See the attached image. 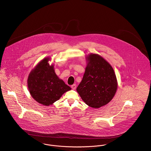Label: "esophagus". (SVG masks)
I'll return each mask as SVG.
<instances>
[{
	"instance_id": "obj_1",
	"label": "esophagus",
	"mask_w": 151,
	"mask_h": 151,
	"mask_svg": "<svg viewBox=\"0 0 151 151\" xmlns=\"http://www.w3.org/2000/svg\"><path fill=\"white\" fill-rule=\"evenodd\" d=\"M76 85L75 84H73V85L71 86V88L73 89V90H75L76 89Z\"/></svg>"
}]
</instances>
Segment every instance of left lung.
I'll use <instances>...</instances> for the list:
<instances>
[{"label": "left lung", "instance_id": "8db88e82", "mask_svg": "<svg viewBox=\"0 0 151 151\" xmlns=\"http://www.w3.org/2000/svg\"><path fill=\"white\" fill-rule=\"evenodd\" d=\"M83 79L76 88L83 101L93 108L107 104L117 88L116 76L112 67L101 56L91 54Z\"/></svg>", "mask_w": 151, "mask_h": 151}]
</instances>
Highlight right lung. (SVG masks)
I'll list each match as a JSON object with an SVG mask.
<instances>
[{"mask_svg":"<svg viewBox=\"0 0 151 151\" xmlns=\"http://www.w3.org/2000/svg\"><path fill=\"white\" fill-rule=\"evenodd\" d=\"M49 60H42L30 72L27 80L32 96L45 106L53 104L64 93L71 90L70 86L58 77L53 66L48 64Z\"/></svg>","mask_w":151,"mask_h":151,"instance_id":"obj_1","label":"right lung"}]
</instances>
